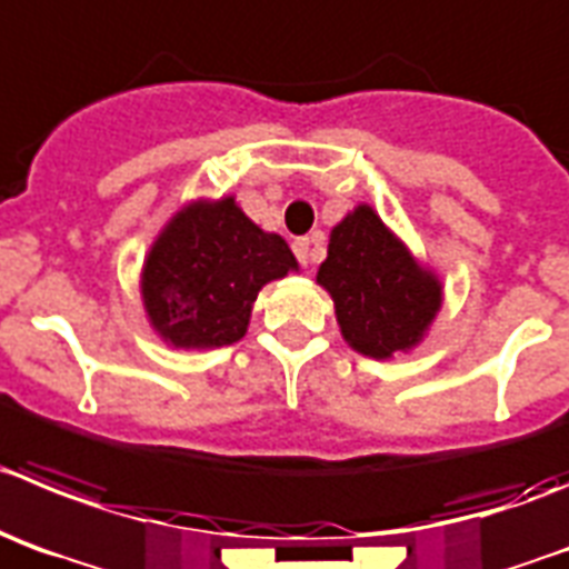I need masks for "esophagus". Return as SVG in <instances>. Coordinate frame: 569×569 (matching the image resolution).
Returning <instances> with one entry per match:
<instances>
[{"label":"esophagus","instance_id":"esophagus-1","mask_svg":"<svg viewBox=\"0 0 569 569\" xmlns=\"http://www.w3.org/2000/svg\"><path fill=\"white\" fill-rule=\"evenodd\" d=\"M291 249H295L297 260H300L302 267H309V263H311V241H309V238H297V241L291 243Z\"/></svg>","mask_w":569,"mask_h":569}]
</instances>
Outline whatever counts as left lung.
<instances>
[{
	"label": "left lung",
	"mask_w": 569,
	"mask_h": 569,
	"mask_svg": "<svg viewBox=\"0 0 569 569\" xmlns=\"http://www.w3.org/2000/svg\"><path fill=\"white\" fill-rule=\"evenodd\" d=\"M317 280L331 291L350 348L390 359L423 337L440 309V283L368 204L333 227Z\"/></svg>",
	"instance_id": "8db88e82"
}]
</instances>
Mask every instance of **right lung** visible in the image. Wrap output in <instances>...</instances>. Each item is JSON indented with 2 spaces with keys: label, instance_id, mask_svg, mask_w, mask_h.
Masks as SVG:
<instances>
[{
  "label": "right lung",
  "instance_id": "obj_1",
  "mask_svg": "<svg viewBox=\"0 0 569 569\" xmlns=\"http://www.w3.org/2000/svg\"><path fill=\"white\" fill-rule=\"evenodd\" d=\"M297 269L289 243L263 232L232 199L190 204L153 243L142 300L177 348H221L247 333L260 286Z\"/></svg>",
  "mask_w": 569,
  "mask_h": 569
}]
</instances>
